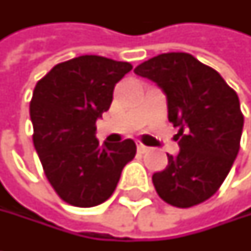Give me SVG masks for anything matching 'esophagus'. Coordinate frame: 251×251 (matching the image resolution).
Returning a JSON list of instances; mask_svg holds the SVG:
<instances>
[{"label":"esophagus","instance_id":"34e87169","mask_svg":"<svg viewBox=\"0 0 251 251\" xmlns=\"http://www.w3.org/2000/svg\"><path fill=\"white\" fill-rule=\"evenodd\" d=\"M137 151H139L140 153H145V152L148 151V148H146L145 145H142V143H137Z\"/></svg>","mask_w":251,"mask_h":251}]
</instances>
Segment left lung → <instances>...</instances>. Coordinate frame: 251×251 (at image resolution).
Segmentation results:
<instances>
[{
    "instance_id": "1",
    "label": "left lung",
    "mask_w": 251,
    "mask_h": 251,
    "mask_svg": "<svg viewBox=\"0 0 251 251\" xmlns=\"http://www.w3.org/2000/svg\"><path fill=\"white\" fill-rule=\"evenodd\" d=\"M134 74L158 85L167 98L169 121L179 127V153L152 176L166 202L188 208L217 192L240 151L244 126L237 93L221 74L188 53H164Z\"/></svg>"
}]
</instances>
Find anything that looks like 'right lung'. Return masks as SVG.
<instances>
[{
  "instance_id": "1",
  "label": "right lung",
  "mask_w": 251,
  "mask_h": 251,
  "mask_svg": "<svg viewBox=\"0 0 251 251\" xmlns=\"http://www.w3.org/2000/svg\"><path fill=\"white\" fill-rule=\"evenodd\" d=\"M131 68L128 62L87 54L56 65L35 85L29 106L34 146L49 182L71 205L105 202L134 158L131 139L100 146L96 137V121Z\"/></svg>"
}]
</instances>
